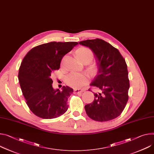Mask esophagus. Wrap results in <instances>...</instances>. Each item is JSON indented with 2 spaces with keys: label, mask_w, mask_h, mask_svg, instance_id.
<instances>
[{
  "label": "esophagus",
  "mask_w": 154,
  "mask_h": 154,
  "mask_svg": "<svg viewBox=\"0 0 154 154\" xmlns=\"http://www.w3.org/2000/svg\"><path fill=\"white\" fill-rule=\"evenodd\" d=\"M84 91H85L84 90H82V89H75V90H74V93H75V94H79V93H80L83 92Z\"/></svg>",
  "instance_id": "obj_1"
}]
</instances>
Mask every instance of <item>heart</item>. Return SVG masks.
<instances>
[{
  "label": "heart",
  "mask_w": 154,
  "mask_h": 154,
  "mask_svg": "<svg viewBox=\"0 0 154 154\" xmlns=\"http://www.w3.org/2000/svg\"><path fill=\"white\" fill-rule=\"evenodd\" d=\"M77 56L82 61L86 59L93 58V52L88 48L83 47L77 51ZM88 82V77L84 74L72 72L66 77V83L69 86L74 88H80L84 86Z\"/></svg>",
  "instance_id": "1"
}]
</instances>
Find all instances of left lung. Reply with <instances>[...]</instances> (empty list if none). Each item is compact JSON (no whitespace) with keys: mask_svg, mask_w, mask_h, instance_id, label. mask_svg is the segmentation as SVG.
Segmentation results:
<instances>
[{"mask_svg":"<svg viewBox=\"0 0 154 154\" xmlns=\"http://www.w3.org/2000/svg\"><path fill=\"white\" fill-rule=\"evenodd\" d=\"M79 44L90 48L94 53L97 72L90 85L101 91L94 93L93 103L85 106L86 113L95 121L114 119L122 112L128 100L130 82L125 60L117 48L102 39L83 40Z\"/></svg>","mask_w":154,"mask_h":154,"instance_id":"left-lung-1","label":"left lung"}]
</instances>
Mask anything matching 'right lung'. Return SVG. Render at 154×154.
Wrapping results in <instances>:
<instances>
[{
  "mask_svg": "<svg viewBox=\"0 0 154 154\" xmlns=\"http://www.w3.org/2000/svg\"><path fill=\"white\" fill-rule=\"evenodd\" d=\"M78 45L76 42H51L32 48L23 58L18 80L26 104L38 117L54 119L68 109L67 98L73 89L63 86L62 90L52 86V72L60 67L64 56Z\"/></svg>",
  "mask_w": 154,
  "mask_h": 154,
  "instance_id": "add662e5",
  "label": "right lung"
}]
</instances>
